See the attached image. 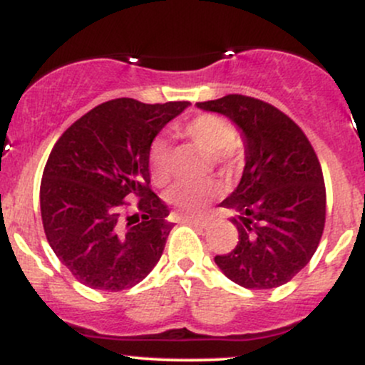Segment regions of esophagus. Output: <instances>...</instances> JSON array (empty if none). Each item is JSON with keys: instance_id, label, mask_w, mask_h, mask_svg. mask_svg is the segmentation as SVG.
<instances>
[{"instance_id": "1", "label": "esophagus", "mask_w": 365, "mask_h": 365, "mask_svg": "<svg viewBox=\"0 0 365 365\" xmlns=\"http://www.w3.org/2000/svg\"><path fill=\"white\" fill-rule=\"evenodd\" d=\"M182 223L192 225V226H200V228H206L211 225V217H183Z\"/></svg>"}]
</instances>
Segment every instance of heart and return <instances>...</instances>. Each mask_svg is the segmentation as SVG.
<instances>
[{
	"label": "heart",
	"mask_w": 365,
	"mask_h": 365,
	"mask_svg": "<svg viewBox=\"0 0 365 365\" xmlns=\"http://www.w3.org/2000/svg\"><path fill=\"white\" fill-rule=\"evenodd\" d=\"M180 135L194 142L197 148L207 153L215 163H225L232 158L233 142L237 139V132L230 121L216 115H199L185 125L180 127ZM149 168L150 177L156 185H166L171 178V150L165 139H156L149 150ZM220 188L215 182H202L190 185V183H177L166 192V199L180 212L187 216H195L211 202L217 195Z\"/></svg>",
	"instance_id": "b5f03b06"
}]
</instances>
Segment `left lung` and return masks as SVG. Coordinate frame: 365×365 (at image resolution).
Wrapping results in <instances>:
<instances>
[{"label": "left lung", "mask_w": 365, "mask_h": 365, "mask_svg": "<svg viewBox=\"0 0 365 365\" xmlns=\"http://www.w3.org/2000/svg\"><path fill=\"white\" fill-rule=\"evenodd\" d=\"M197 108L233 121L245 148L240 183L220 204L233 212L238 244L215 262L244 288L282 287L307 266L324 230L319 159L299 125L271 104L230 94Z\"/></svg>", "instance_id": "obj_1"}]
</instances>
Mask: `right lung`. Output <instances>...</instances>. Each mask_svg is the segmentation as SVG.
Segmentation results:
<instances>
[{
    "label": "right lung",
    "mask_w": 365,
    "mask_h": 365,
    "mask_svg": "<svg viewBox=\"0 0 365 365\" xmlns=\"http://www.w3.org/2000/svg\"><path fill=\"white\" fill-rule=\"evenodd\" d=\"M187 101L144 104L121 98L83 115L58 139L41 182V216L56 257L86 287H135L161 259L173 223L149 188V150ZM140 212L123 217L125 198Z\"/></svg>",
    "instance_id": "add662e5"
}]
</instances>
